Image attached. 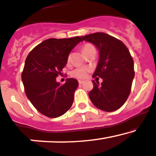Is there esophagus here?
Instances as JSON below:
<instances>
[{
	"instance_id": "1",
	"label": "esophagus",
	"mask_w": 156,
	"mask_h": 156,
	"mask_svg": "<svg viewBox=\"0 0 156 156\" xmlns=\"http://www.w3.org/2000/svg\"><path fill=\"white\" fill-rule=\"evenodd\" d=\"M83 83L84 82L82 81V80H79V84H80V85H82V84H83Z\"/></svg>"
}]
</instances>
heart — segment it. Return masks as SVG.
Listing matches in <instances>:
<instances>
[{"label": "heart", "instance_id": "obj_1", "mask_svg": "<svg viewBox=\"0 0 156 156\" xmlns=\"http://www.w3.org/2000/svg\"><path fill=\"white\" fill-rule=\"evenodd\" d=\"M94 48V46L91 44H89V43H87V44L84 45L83 47V51L85 53L87 51L91 49V48ZM90 71V69L87 67H80L77 68V69H74L71 72V75L72 76L75 78L77 79H85L87 77V73Z\"/></svg>", "mask_w": 156, "mask_h": 156}]
</instances>
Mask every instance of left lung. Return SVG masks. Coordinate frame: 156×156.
Listing matches in <instances>:
<instances>
[{"label": "left lung", "mask_w": 156, "mask_h": 156, "mask_svg": "<svg viewBox=\"0 0 156 156\" xmlns=\"http://www.w3.org/2000/svg\"><path fill=\"white\" fill-rule=\"evenodd\" d=\"M99 50V58L93 77L103 80L99 85L93 80L89 92L93 104L101 111L112 112L124 105L130 95L133 80L134 63L130 51L119 40L105 33L97 32L82 36Z\"/></svg>", "instance_id": "1"}]
</instances>
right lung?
I'll list each match as a JSON object with an SVG mask.
<instances>
[{
  "mask_svg": "<svg viewBox=\"0 0 156 156\" xmlns=\"http://www.w3.org/2000/svg\"><path fill=\"white\" fill-rule=\"evenodd\" d=\"M82 41L80 37L51 38L37 45L26 57L21 76L25 93L44 116L57 118L72 105L78 81L69 78L60 85L56 78L67 64L70 52Z\"/></svg>",
  "mask_w": 156,
  "mask_h": 156,
  "instance_id": "obj_1",
  "label": "right lung"
}]
</instances>
